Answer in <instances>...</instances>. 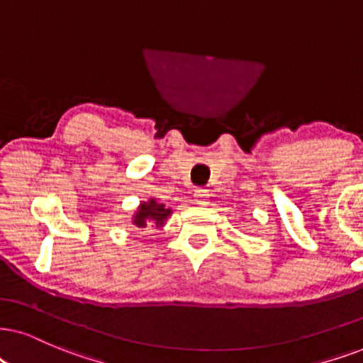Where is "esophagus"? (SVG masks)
Returning <instances> with one entry per match:
<instances>
[{
  "label": "esophagus",
  "mask_w": 363,
  "mask_h": 363,
  "mask_svg": "<svg viewBox=\"0 0 363 363\" xmlns=\"http://www.w3.org/2000/svg\"><path fill=\"white\" fill-rule=\"evenodd\" d=\"M194 199H196V204H201V206H206L209 203V192L208 189H203V187H199V189L194 191Z\"/></svg>",
  "instance_id": "34e87169"
}]
</instances>
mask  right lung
I'll return each mask as SVG.
<instances>
[{"mask_svg":"<svg viewBox=\"0 0 363 363\" xmlns=\"http://www.w3.org/2000/svg\"><path fill=\"white\" fill-rule=\"evenodd\" d=\"M169 216H171V209L157 203L155 199H150L147 203H142L139 206V209H137L134 216V224L137 228H162Z\"/></svg>","mask_w":363,"mask_h":363,"instance_id":"right-lung-1","label":"right lung"}]
</instances>
